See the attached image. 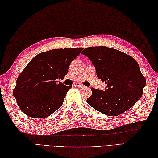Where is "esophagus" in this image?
Segmentation results:
<instances>
[{
  "label": "esophagus",
  "instance_id": "esophagus-1",
  "mask_svg": "<svg viewBox=\"0 0 158 158\" xmlns=\"http://www.w3.org/2000/svg\"><path fill=\"white\" fill-rule=\"evenodd\" d=\"M75 86L78 87V88H85V86L83 85V84L80 83H75Z\"/></svg>",
  "mask_w": 158,
  "mask_h": 158
}]
</instances>
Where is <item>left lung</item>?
<instances>
[{"instance_id":"obj_1","label":"left lung","mask_w":158,"mask_h":158,"mask_svg":"<svg viewBox=\"0 0 158 158\" xmlns=\"http://www.w3.org/2000/svg\"><path fill=\"white\" fill-rule=\"evenodd\" d=\"M82 54L91 61L98 78L106 84L104 91L92 88L87 99L90 106L108 116H118L140 99L146 80L134 58L106 46L85 48Z\"/></svg>"}]
</instances>
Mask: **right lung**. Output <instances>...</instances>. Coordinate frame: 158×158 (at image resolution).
I'll return each instance as SVG.
<instances>
[{
	"label": "right lung",
	"mask_w": 158,
	"mask_h": 158,
	"mask_svg": "<svg viewBox=\"0 0 158 158\" xmlns=\"http://www.w3.org/2000/svg\"><path fill=\"white\" fill-rule=\"evenodd\" d=\"M83 48L52 49L40 53L30 61L16 80L13 95L27 115L45 118L62 105L70 89L58 82L67 74L69 64Z\"/></svg>",
	"instance_id": "right-lung-1"
}]
</instances>
